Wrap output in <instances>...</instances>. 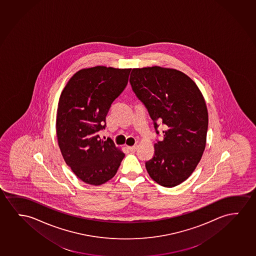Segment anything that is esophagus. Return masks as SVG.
<instances>
[{"label":"esophagus","mask_w":256,"mask_h":256,"mask_svg":"<svg viewBox=\"0 0 256 256\" xmlns=\"http://www.w3.org/2000/svg\"><path fill=\"white\" fill-rule=\"evenodd\" d=\"M129 150H130V152H135L136 150H137L138 146L136 144V146H129Z\"/></svg>","instance_id":"34e87169"}]
</instances>
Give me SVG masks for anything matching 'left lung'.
Here are the masks:
<instances>
[{"label":"left lung","instance_id":"left-lung-1","mask_svg":"<svg viewBox=\"0 0 256 256\" xmlns=\"http://www.w3.org/2000/svg\"><path fill=\"white\" fill-rule=\"evenodd\" d=\"M130 83L154 122L166 126L163 140L154 144V157L146 162L152 180L176 187L194 172L206 149L208 110L193 80L184 72L158 66L134 68Z\"/></svg>","mask_w":256,"mask_h":256}]
</instances>
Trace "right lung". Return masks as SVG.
<instances>
[{"label":"right lung","instance_id":"1","mask_svg":"<svg viewBox=\"0 0 256 256\" xmlns=\"http://www.w3.org/2000/svg\"><path fill=\"white\" fill-rule=\"evenodd\" d=\"M130 68L98 66L70 78L58 100L56 132L68 166L85 184L102 185L115 176L124 154L99 130L116 98L124 90Z\"/></svg>","mask_w":256,"mask_h":256}]
</instances>
